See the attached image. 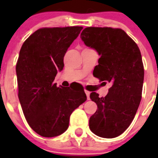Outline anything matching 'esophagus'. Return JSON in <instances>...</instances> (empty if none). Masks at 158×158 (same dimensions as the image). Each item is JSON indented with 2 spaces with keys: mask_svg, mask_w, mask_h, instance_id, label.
Wrapping results in <instances>:
<instances>
[{
  "mask_svg": "<svg viewBox=\"0 0 158 158\" xmlns=\"http://www.w3.org/2000/svg\"><path fill=\"white\" fill-rule=\"evenodd\" d=\"M85 93L86 96H87V99L89 100V99H90V97H89V96H90V92L87 91V90H85Z\"/></svg>",
  "mask_w": 158,
  "mask_h": 158,
  "instance_id": "34e87169",
  "label": "esophagus"
}]
</instances>
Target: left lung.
Instances as JSON below:
<instances>
[{"instance_id":"8db88e82","label":"left lung","mask_w":158,"mask_h":158,"mask_svg":"<svg viewBox=\"0 0 158 158\" xmlns=\"http://www.w3.org/2000/svg\"><path fill=\"white\" fill-rule=\"evenodd\" d=\"M81 39L100 56L93 76L111 84L104 97L90 94L98 110L89 118V128L101 138H115L133 121L142 99L144 68L140 50L119 28L86 27Z\"/></svg>"}]
</instances>
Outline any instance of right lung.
Here are the masks:
<instances>
[{
    "instance_id": "obj_1",
    "label": "right lung",
    "mask_w": 158,
    "mask_h": 158,
    "mask_svg": "<svg viewBox=\"0 0 158 158\" xmlns=\"http://www.w3.org/2000/svg\"><path fill=\"white\" fill-rule=\"evenodd\" d=\"M83 27H44L31 35L16 66L19 103L31 129L43 137L62 135L72 112L87 100L83 87H57L67 50Z\"/></svg>"
}]
</instances>
